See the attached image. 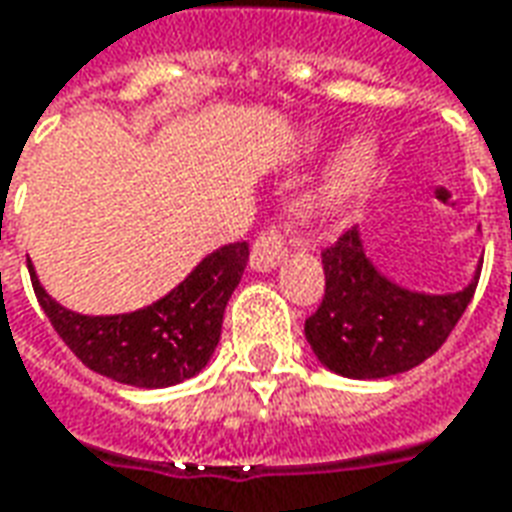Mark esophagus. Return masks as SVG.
I'll return each mask as SVG.
<instances>
[{
    "mask_svg": "<svg viewBox=\"0 0 512 512\" xmlns=\"http://www.w3.org/2000/svg\"><path fill=\"white\" fill-rule=\"evenodd\" d=\"M288 252V241L279 230L277 224H268L266 230H260V235L252 244V255H249V263L255 271H271L274 266H279V260Z\"/></svg>",
    "mask_w": 512,
    "mask_h": 512,
    "instance_id": "1",
    "label": "esophagus"
}]
</instances>
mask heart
Returning <instances> with one entry per match:
<instances>
[{
  "label": "heart",
  "instance_id": "obj_1",
  "mask_svg": "<svg viewBox=\"0 0 512 512\" xmlns=\"http://www.w3.org/2000/svg\"><path fill=\"white\" fill-rule=\"evenodd\" d=\"M307 142L315 145L318 134H307ZM378 172V145L373 136L356 134L345 139L343 147L334 153L332 164L312 189L310 205L321 219H337L351 211L365 197Z\"/></svg>",
  "mask_w": 512,
  "mask_h": 512
}]
</instances>
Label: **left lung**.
<instances>
[{
  "label": "left lung",
  "instance_id": "left-lung-1",
  "mask_svg": "<svg viewBox=\"0 0 512 512\" xmlns=\"http://www.w3.org/2000/svg\"><path fill=\"white\" fill-rule=\"evenodd\" d=\"M326 290L304 323L315 356L345 378H386L422 365L450 337L469 307L477 279L458 293L428 296L389 282L356 230L321 252Z\"/></svg>",
  "mask_w": 512,
  "mask_h": 512
}]
</instances>
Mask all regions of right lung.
Listing matches in <instances>:
<instances>
[{
  "label": "right lung",
  "instance_id": "right-lung-1",
  "mask_svg": "<svg viewBox=\"0 0 512 512\" xmlns=\"http://www.w3.org/2000/svg\"><path fill=\"white\" fill-rule=\"evenodd\" d=\"M249 244H227L202 260L178 288L128 315H79L43 290L27 260L32 288L62 343L93 373L120 384L161 389L197 376L222 334L224 307L244 277Z\"/></svg>",
  "mask_w": 512,
  "mask_h": 512
}]
</instances>
